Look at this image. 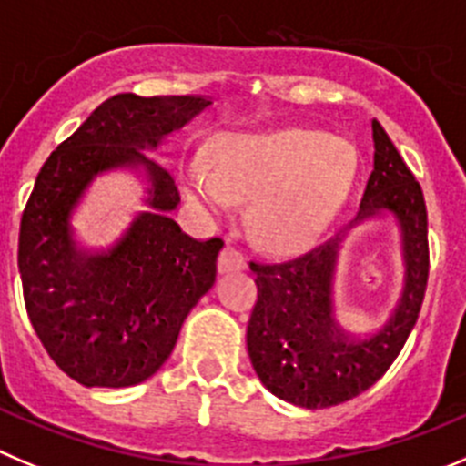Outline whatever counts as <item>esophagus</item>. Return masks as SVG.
Returning <instances> with one entry per match:
<instances>
[{
    "instance_id": "34e87169",
    "label": "esophagus",
    "mask_w": 466,
    "mask_h": 466,
    "mask_svg": "<svg viewBox=\"0 0 466 466\" xmlns=\"http://www.w3.org/2000/svg\"><path fill=\"white\" fill-rule=\"evenodd\" d=\"M217 268H219L221 274L242 272L247 268V258L240 251L233 249V247H224L219 254V260H217Z\"/></svg>"
}]
</instances>
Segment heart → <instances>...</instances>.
Listing matches in <instances>:
<instances>
[{"instance_id":"1","label":"heart","mask_w":466,"mask_h":466,"mask_svg":"<svg viewBox=\"0 0 466 466\" xmlns=\"http://www.w3.org/2000/svg\"><path fill=\"white\" fill-rule=\"evenodd\" d=\"M357 176L345 141L313 130L238 135L217 150V171L189 167V197L212 217L253 201L254 238L269 249H299L325 233L343 210Z\"/></svg>"}]
</instances>
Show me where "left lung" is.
I'll return each mask as SVG.
<instances>
[{"instance_id": "left-lung-1", "label": "left lung", "mask_w": 466, "mask_h": 466, "mask_svg": "<svg viewBox=\"0 0 466 466\" xmlns=\"http://www.w3.org/2000/svg\"><path fill=\"white\" fill-rule=\"evenodd\" d=\"M373 174L352 224L299 258L251 263L258 299L247 325L251 366L268 391L307 410L340 405L373 387L414 329L428 283V212L423 192L378 121ZM391 216L401 230L406 279L392 316L378 332L345 335L335 322L333 279L352 228Z\"/></svg>"}]
</instances>
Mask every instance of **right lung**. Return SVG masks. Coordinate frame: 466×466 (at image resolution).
<instances>
[{"label":"right lung","instance_id":"obj_1","mask_svg":"<svg viewBox=\"0 0 466 466\" xmlns=\"http://www.w3.org/2000/svg\"><path fill=\"white\" fill-rule=\"evenodd\" d=\"M208 105V96L118 93L38 174L17 245L26 313L52 361L84 387H132L157 373L215 283L224 242L185 236L169 217L180 203L174 176L146 155ZM116 168L145 180V210L114 246L82 248L72 212L97 175Z\"/></svg>","mask_w":466,"mask_h":466}]
</instances>
